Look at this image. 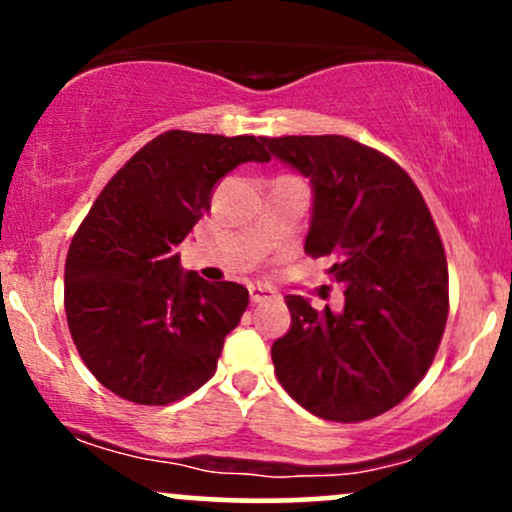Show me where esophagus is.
Returning a JSON list of instances; mask_svg holds the SVG:
<instances>
[{"label": "esophagus", "instance_id": "esophagus-1", "mask_svg": "<svg viewBox=\"0 0 512 512\" xmlns=\"http://www.w3.org/2000/svg\"><path fill=\"white\" fill-rule=\"evenodd\" d=\"M272 298H276L274 291L269 289H262V286H250V301L252 303H264V301H272Z\"/></svg>", "mask_w": 512, "mask_h": 512}]
</instances>
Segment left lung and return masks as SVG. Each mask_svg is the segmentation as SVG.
Wrapping results in <instances>:
<instances>
[{
	"label": "left lung",
	"instance_id": "1",
	"mask_svg": "<svg viewBox=\"0 0 512 512\" xmlns=\"http://www.w3.org/2000/svg\"><path fill=\"white\" fill-rule=\"evenodd\" d=\"M310 180L305 252L334 257L344 308L286 296L274 373L310 414L366 421L419 385L448 320V262L419 187L392 158L339 134L264 139Z\"/></svg>",
	"mask_w": 512,
	"mask_h": 512
}]
</instances>
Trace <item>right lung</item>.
<instances>
[{"label":"right lung","instance_id":"add662e5","mask_svg":"<svg viewBox=\"0 0 512 512\" xmlns=\"http://www.w3.org/2000/svg\"><path fill=\"white\" fill-rule=\"evenodd\" d=\"M267 163L264 137L173 129L115 173L72 240L64 310L86 368L115 395L170 404L214 375L248 308L236 281L182 272L175 248L240 163Z\"/></svg>","mask_w":512,"mask_h":512}]
</instances>
